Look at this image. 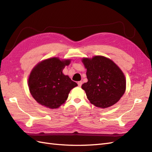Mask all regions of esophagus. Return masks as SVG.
Segmentation results:
<instances>
[{
  "mask_svg": "<svg viewBox=\"0 0 152 152\" xmlns=\"http://www.w3.org/2000/svg\"><path fill=\"white\" fill-rule=\"evenodd\" d=\"M82 81H79V82H77V86H78L79 87L82 86Z\"/></svg>",
  "mask_w": 152,
  "mask_h": 152,
  "instance_id": "34e87169",
  "label": "esophagus"
}]
</instances>
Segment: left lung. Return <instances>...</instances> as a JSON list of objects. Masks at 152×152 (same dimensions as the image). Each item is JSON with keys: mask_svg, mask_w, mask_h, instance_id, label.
<instances>
[{"mask_svg": "<svg viewBox=\"0 0 152 152\" xmlns=\"http://www.w3.org/2000/svg\"><path fill=\"white\" fill-rule=\"evenodd\" d=\"M88 82L82 88L95 106L107 108L117 102L126 90V79L122 70L111 59L104 56L83 58Z\"/></svg>", "mask_w": 152, "mask_h": 152, "instance_id": "8db88e82", "label": "left lung"}]
</instances>
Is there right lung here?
<instances>
[{
    "label": "right lung",
    "instance_id": "right-lung-1",
    "mask_svg": "<svg viewBox=\"0 0 152 152\" xmlns=\"http://www.w3.org/2000/svg\"><path fill=\"white\" fill-rule=\"evenodd\" d=\"M70 62L69 59L61 61L53 58L41 61L34 68L28 86L31 94L39 104L56 109L67 99L70 91L77 86L62 72Z\"/></svg>",
    "mask_w": 152,
    "mask_h": 152
}]
</instances>
